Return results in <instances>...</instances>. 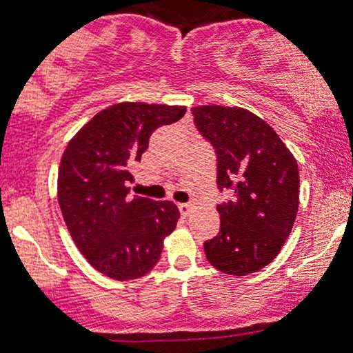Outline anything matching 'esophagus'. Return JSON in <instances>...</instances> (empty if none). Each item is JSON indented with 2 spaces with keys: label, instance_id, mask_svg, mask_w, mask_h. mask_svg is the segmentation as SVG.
Returning <instances> with one entry per match:
<instances>
[{
  "label": "esophagus",
  "instance_id": "1",
  "mask_svg": "<svg viewBox=\"0 0 353 353\" xmlns=\"http://www.w3.org/2000/svg\"><path fill=\"white\" fill-rule=\"evenodd\" d=\"M177 207H179V212L183 217H186L188 214L192 212V205H190V203H179Z\"/></svg>",
  "mask_w": 353,
  "mask_h": 353
}]
</instances>
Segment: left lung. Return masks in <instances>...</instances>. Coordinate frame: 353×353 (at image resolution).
Here are the masks:
<instances>
[{
    "label": "left lung",
    "mask_w": 353,
    "mask_h": 353,
    "mask_svg": "<svg viewBox=\"0 0 353 353\" xmlns=\"http://www.w3.org/2000/svg\"><path fill=\"white\" fill-rule=\"evenodd\" d=\"M199 132L216 150L217 188L233 199L217 205L221 228L203 243L216 270L242 276L265 268L291 235L299 170L276 132L243 108L196 106Z\"/></svg>",
    "instance_id": "left-lung-1"
}]
</instances>
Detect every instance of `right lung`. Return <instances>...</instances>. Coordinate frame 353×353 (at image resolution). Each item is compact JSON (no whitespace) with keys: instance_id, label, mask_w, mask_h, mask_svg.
<instances>
[{"instance_id":"add662e5","label":"right lung","mask_w":353,"mask_h":353,"mask_svg":"<svg viewBox=\"0 0 353 353\" xmlns=\"http://www.w3.org/2000/svg\"><path fill=\"white\" fill-rule=\"evenodd\" d=\"M184 113V106L120 102L99 111L65 146L59 205L77 247L102 275L114 281L144 276L176 228V203L128 196V183L151 134Z\"/></svg>"}]
</instances>
